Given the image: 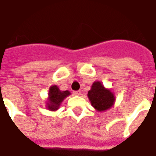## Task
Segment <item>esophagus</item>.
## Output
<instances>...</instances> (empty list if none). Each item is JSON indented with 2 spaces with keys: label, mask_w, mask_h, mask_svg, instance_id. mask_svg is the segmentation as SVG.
I'll return each mask as SVG.
<instances>
[{
  "label": "esophagus",
  "mask_w": 156,
  "mask_h": 156,
  "mask_svg": "<svg viewBox=\"0 0 156 156\" xmlns=\"http://www.w3.org/2000/svg\"><path fill=\"white\" fill-rule=\"evenodd\" d=\"M73 94H75V95H80V94H81V91H80V90L74 91V92H73Z\"/></svg>",
  "instance_id": "1"
}]
</instances>
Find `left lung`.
<instances>
[{"label": "left lung", "mask_w": 156, "mask_h": 156, "mask_svg": "<svg viewBox=\"0 0 156 156\" xmlns=\"http://www.w3.org/2000/svg\"><path fill=\"white\" fill-rule=\"evenodd\" d=\"M88 98L92 106L100 112L112 108L116 101V97L112 90L104 87L100 81L94 82L88 92Z\"/></svg>", "instance_id": "1"}]
</instances>
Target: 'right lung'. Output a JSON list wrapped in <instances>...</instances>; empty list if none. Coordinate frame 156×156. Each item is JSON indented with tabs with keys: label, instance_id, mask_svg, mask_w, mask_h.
Masks as SVG:
<instances>
[{
	"label": "right lung",
	"instance_id": "add662e5",
	"mask_svg": "<svg viewBox=\"0 0 156 156\" xmlns=\"http://www.w3.org/2000/svg\"><path fill=\"white\" fill-rule=\"evenodd\" d=\"M71 93L68 90L62 91L59 87L56 85H52L49 89L48 98L46 101V108L51 112H55L59 109L62 102L66 99Z\"/></svg>",
	"mask_w": 156,
	"mask_h": 156
}]
</instances>
